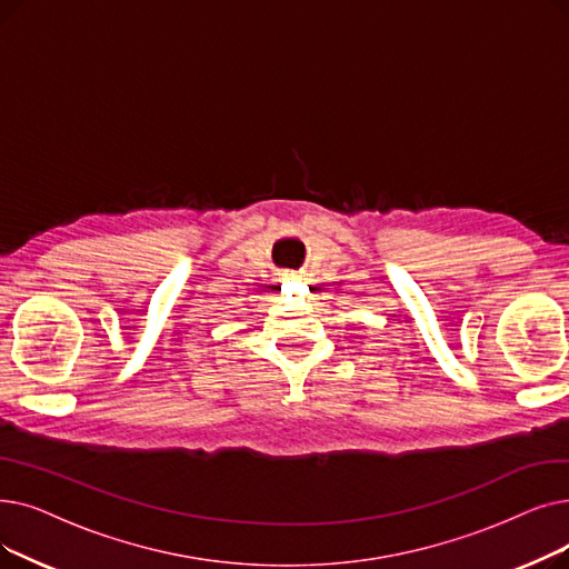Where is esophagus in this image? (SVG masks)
Segmentation results:
<instances>
[{"label": "esophagus", "instance_id": "esophagus-1", "mask_svg": "<svg viewBox=\"0 0 569 569\" xmlns=\"http://www.w3.org/2000/svg\"><path fill=\"white\" fill-rule=\"evenodd\" d=\"M281 281H300V274H295V271H286Z\"/></svg>", "mask_w": 569, "mask_h": 569}]
</instances>
